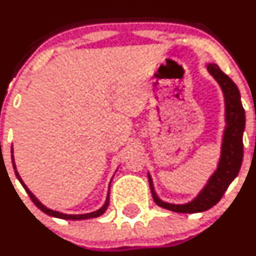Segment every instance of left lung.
Returning a JSON list of instances; mask_svg holds the SVG:
<instances>
[{"label":"left lung","instance_id":"obj_1","mask_svg":"<svg viewBox=\"0 0 256 256\" xmlns=\"http://www.w3.org/2000/svg\"><path fill=\"white\" fill-rule=\"evenodd\" d=\"M206 70L220 85L224 98V126L222 134L221 155L217 168L210 176L204 188L196 196L186 204H173L158 198L154 188L152 178L148 172L149 184L154 202L161 208L180 214L202 212L216 205L222 195L227 190L228 186L238 176L243 161V133L246 129V112L240 101V92L232 79L226 76L216 63H208Z\"/></svg>","mask_w":256,"mask_h":256}]
</instances>
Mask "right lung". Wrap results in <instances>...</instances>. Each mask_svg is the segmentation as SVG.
<instances>
[{"label": "right lung", "mask_w": 256, "mask_h": 256, "mask_svg": "<svg viewBox=\"0 0 256 256\" xmlns=\"http://www.w3.org/2000/svg\"><path fill=\"white\" fill-rule=\"evenodd\" d=\"M10 152H12V164H13V168H14V172H16V176H17L18 180L20 182L22 186H24V189H26V193L29 194L30 199L32 200V202H34L35 205L38 206V208H40L42 212L48 214V215H50L52 217H57V218H63V220H88V218H95V217H98L102 215L104 212L107 210V208H108V202H110V189H108V193H107V198H106V202L105 204L101 206L98 210L96 211H92V212H88V214H79V215H70V214H63V212H60V211H56V210H52V208H48V206H45L42 204V202H40L39 199H38L36 196H35L34 194L30 192V189L28 186H26V183L23 182V180L20 178V176H19V173L17 171V167H16V162H14V156H13V146H12V150H10ZM114 178V177H112ZM110 186H111V182H110Z\"/></svg>", "instance_id": "right-lung-1"}]
</instances>
